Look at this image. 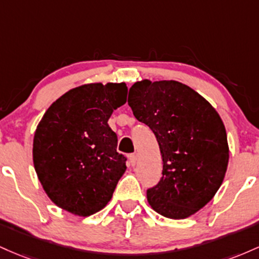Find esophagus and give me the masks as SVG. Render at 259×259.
Listing matches in <instances>:
<instances>
[{
    "mask_svg": "<svg viewBox=\"0 0 259 259\" xmlns=\"http://www.w3.org/2000/svg\"><path fill=\"white\" fill-rule=\"evenodd\" d=\"M128 159H130V162H131V165H132V166H135V165L137 164V160H138L137 154H131V155L128 156Z\"/></svg>",
    "mask_w": 259,
    "mask_h": 259,
    "instance_id": "obj_1",
    "label": "esophagus"
}]
</instances>
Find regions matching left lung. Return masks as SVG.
Listing matches in <instances>:
<instances>
[{"label": "left lung", "mask_w": 259, "mask_h": 259, "mask_svg": "<svg viewBox=\"0 0 259 259\" xmlns=\"http://www.w3.org/2000/svg\"><path fill=\"white\" fill-rule=\"evenodd\" d=\"M128 105L160 148L162 176L147 191L149 205L168 219L196 214L215 196L228 168L222 117L202 95L176 80L136 82Z\"/></svg>", "instance_id": "left-lung-1"}]
</instances>
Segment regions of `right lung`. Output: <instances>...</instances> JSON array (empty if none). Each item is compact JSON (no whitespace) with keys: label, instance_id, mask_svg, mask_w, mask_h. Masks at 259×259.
<instances>
[{"label":"right lung","instance_id":"obj_1","mask_svg":"<svg viewBox=\"0 0 259 259\" xmlns=\"http://www.w3.org/2000/svg\"><path fill=\"white\" fill-rule=\"evenodd\" d=\"M126 83H88L46 110L33 141V161L44 191L57 207L89 217L106 207L126 158L107 121L127 101Z\"/></svg>","mask_w":259,"mask_h":259}]
</instances>
